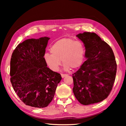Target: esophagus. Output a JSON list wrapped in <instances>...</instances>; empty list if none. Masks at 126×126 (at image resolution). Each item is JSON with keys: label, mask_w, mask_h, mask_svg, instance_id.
Instances as JSON below:
<instances>
[{"label": "esophagus", "mask_w": 126, "mask_h": 126, "mask_svg": "<svg viewBox=\"0 0 126 126\" xmlns=\"http://www.w3.org/2000/svg\"><path fill=\"white\" fill-rule=\"evenodd\" d=\"M67 75V74H61V76H62V78H64L65 76H66Z\"/></svg>", "instance_id": "1"}]
</instances>
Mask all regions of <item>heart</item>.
Listing matches in <instances>:
<instances>
[{
    "instance_id": "b5f03b06",
    "label": "heart",
    "mask_w": 126,
    "mask_h": 126,
    "mask_svg": "<svg viewBox=\"0 0 126 126\" xmlns=\"http://www.w3.org/2000/svg\"><path fill=\"white\" fill-rule=\"evenodd\" d=\"M52 54L46 53L44 56L48 67L53 71H58L61 60L66 70L77 69L81 66L84 57V48L79 41L70 38H62L56 41L50 49Z\"/></svg>"
}]
</instances>
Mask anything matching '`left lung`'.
Wrapping results in <instances>:
<instances>
[{
	"label": "left lung",
	"instance_id": "obj_1",
	"mask_svg": "<svg viewBox=\"0 0 126 126\" xmlns=\"http://www.w3.org/2000/svg\"><path fill=\"white\" fill-rule=\"evenodd\" d=\"M86 49L87 60L72 74L73 92L83 105L99 102L109 96L115 82L117 63L110 46L94 32L76 36Z\"/></svg>",
	"mask_w": 126,
	"mask_h": 126
}]
</instances>
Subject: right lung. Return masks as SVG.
I'll return each mask as SVG.
<instances>
[{"instance_id": "add662e5", "label": "right lung", "mask_w": 126, "mask_h": 126, "mask_svg": "<svg viewBox=\"0 0 126 126\" xmlns=\"http://www.w3.org/2000/svg\"><path fill=\"white\" fill-rule=\"evenodd\" d=\"M50 38L29 39L19 44L10 60V81L25 104L45 108L54 97L62 80L60 74L49 69L44 56Z\"/></svg>"}]
</instances>
